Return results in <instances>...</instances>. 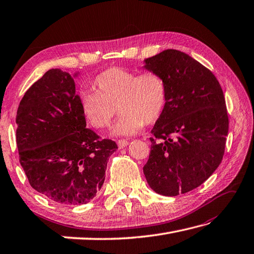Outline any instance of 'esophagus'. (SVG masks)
<instances>
[{"label":"esophagus","instance_id":"obj_1","mask_svg":"<svg viewBox=\"0 0 254 254\" xmlns=\"http://www.w3.org/2000/svg\"><path fill=\"white\" fill-rule=\"evenodd\" d=\"M117 144L118 147H120V149H123L128 146V140H126V139H121V140L117 141Z\"/></svg>","mask_w":254,"mask_h":254}]
</instances>
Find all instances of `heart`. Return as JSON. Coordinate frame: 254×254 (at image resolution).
Segmentation results:
<instances>
[{"label":"heart","instance_id":"1","mask_svg":"<svg viewBox=\"0 0 254 254\" xmlns=\"http://www.w3.org/2000/svg\"><path fill=\"white\" fill-rule=\"evenodd\" d=\"M97 92H82L80 106L85 118L96 128L111 125L118 111L122 116L113 132L128 136L138 132L144 124L156 123L168 104V84L157 72L139 73L110 68L94 80Z\"/></svg>","mask_w":254,"mask_h":254}]
</instances>
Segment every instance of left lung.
<instances>
[{"label": "left lung", "instance_id": "obj_1", "mask_svg": "<svg viewBox=\"0 0 254 254\" xmlns=\"http://www.w3.org/2000/svg\"><path fill=\"white\" fill-rule=\"evenodd\" d=\"M143 68L161 74L169 92L151 130L144 177L160 195L188 193L203 184L224 157L229 128L224 93L213 72L182 51L164 50L144 59Z\"/></svg>", "mask_w": 254, "mask_h": 254}]
</instances>
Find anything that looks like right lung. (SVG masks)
I'll use <instances>...</instances> for the list:
<instances>
[{
  "label": "right lung",
  "mask_w": 254,
  "mask_h": 254,
  "mask_svg": "<svg viewBox=\"0 0 254 254\" xmlns=\"http://www.w3.org/2000/svg\"><path fill=\"white\" fill-rule=\"evenodd\" d=\"M74 75L50 69L26 91L16 115L19 162L30 186L64 205L86 204L100 192L118 149L86 128Z\"/></svg>",
  "instance_id": "obj_1"
}]
</instances>
